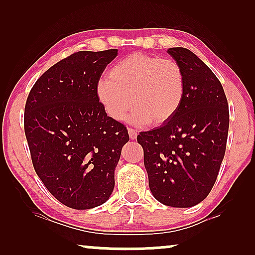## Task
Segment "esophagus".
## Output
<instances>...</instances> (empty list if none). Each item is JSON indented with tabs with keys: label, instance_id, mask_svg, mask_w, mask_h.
<instances>
[{
	"label": "esophagus",
	"instance_id": "obj_1",
	"mask_svg": "<svg viewBox=\"0 0 255 255\" xmlns=\"http://www.w3.org/2000/svg\"><path fill=\"white\" fill-rule=\"evenodd\" d=\"M128 135H130V139L131 140H134L135 138H137V132H135L133 128H128Z\"/></svg>",
	"mask_w": 255,
	"mask_h": 255
}]
</instances>
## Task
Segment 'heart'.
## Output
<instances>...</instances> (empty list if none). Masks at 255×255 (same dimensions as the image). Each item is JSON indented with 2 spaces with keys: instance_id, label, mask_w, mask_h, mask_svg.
I'll list each match as a JSON object with an SVG mask.
<instances>
[{
  "instance_id": "1",
  "label": "heart",
  "mask_w": 255,
  "mask_h": 255,
  "mask_svg": "<svg viewBox=\"0 0 255 255\" xmlns=\"http://www.w3.org/2000/svg\"><path fill=\"white\" fill-rule=\"evenodd\" d=\"M184 92L186 78L176 61L140 52L116 62L95 87L97 102L111 120L123 121L132 103L130 122L135 125L168 122L180 109Z\"/></svg>"
}]
</instances>
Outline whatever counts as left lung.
<instances>
[{"label": "left lung", "mask_w": 255, "mask_h": 255, "mask_svg": "<svg viewBox=\"0 0 255 255\" xmlns=\"http://www.w3.org/2000/svg\"><path fill=\"white\" fill-rule=\"evenodd\" d=\"M167 52L183 69L182 104L168 122L140 132L137 140L155 200L190 208L208 196L217 179L228 140L229 106L222 83L196 54L183 47Z\"/></svg>", "instance_id": "1"}]
</instances>
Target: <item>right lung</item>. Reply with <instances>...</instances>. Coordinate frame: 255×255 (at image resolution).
<instances>
[{"label":"right lung","instance_id":"add662e5","mask_svg":"<svg viewBox=\"0 0 255 255\" xmlns=\"http://www.w3.org/2000/svg\"><path fill=\"white\" fill-rule=\"evenodd\" d=\"M117 52H76L48 68L27 96L24 131L34 170L68 208L86 210L109 200L115 168L130 139L95 96L96 83Z\"/></svg>","mask_w":255,"mask_h":255}]
</instances>
